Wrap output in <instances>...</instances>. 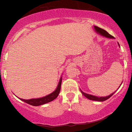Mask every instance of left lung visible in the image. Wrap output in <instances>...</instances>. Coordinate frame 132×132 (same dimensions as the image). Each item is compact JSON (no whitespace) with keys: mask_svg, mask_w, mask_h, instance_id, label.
Listing matches in <instances>:
<instances>
[{"mask_svg":"<svg viewBox=\"0 0 132 132\" xmlns=\"http://www.w3.org/2000/svg\"><path fill=\"white\" fill-rule=\"evenodd\" d=\"M94 29L95 30V31H96L97 33H98L100 35H102V36H104V37H107V38H113V36H112L111 35H110V34L108 33L107 31H106L105 30L103 29L99 28L98 26H94ZM119 46H120V44H119V43H118ZM121 86V85H120ZM81 93L83 95H84L85 97H86V98L89 99V100H94V101H97V102H103V101H105L106 100H108V98H109L110 97H111L112 95L113 94L115 93H113L112 94H111V95H109V96H106V97H96V96H94V95H90V94H86L83 92L82 90L80 89Z\"/></svg>","mask_w":132,"mask_h":132,"instance_id":"8db88e82","label":"left lung"}]
</instances>
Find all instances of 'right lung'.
Returning <instances> with one entry per match:
<instances>
[{
    "mask_svg": "<svg viewBox=\"0 0 132 132\" xmlns=\"http://www.w3.org/2000/svg\"><path fill=\"white\" fill-rule=\"evenodd\" d=\"M61 82H62V77H61L60 80L58 84V85L57 86V88L56 89L55 91L50 94L47 95V96L41 97V98H33V99H29V100H24V99L20 98L21 100L23 101V102H26V103L29 104L32 106H37L39 105H42V104L47 103L48 102H52L53 100L56 98L58 96L59 92L61 90Z\"/></svg>",
    "mask_w": 132,
    "mask_h": 132,
    "instance_id": "1",
    "label": "right lung"
}]
</instances>
